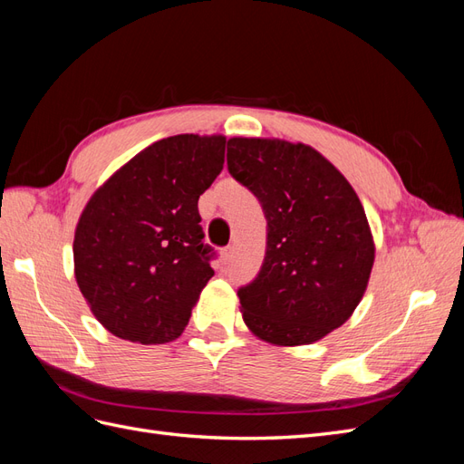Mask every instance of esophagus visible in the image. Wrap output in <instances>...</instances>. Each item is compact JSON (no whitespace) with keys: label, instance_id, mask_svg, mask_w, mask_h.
Returning <instances> with one entry per match:
<instances>
[{"label":"esophagus","instance_id":"esophagus-1","mask_svg":"<svg viewBox=\"0 0 464 464\" xmlns=\"http://www.w3.org/2000/svg\"><path fill=\"white\" fill-rule=\"evenodd\" d=\"M230 259H232V247L228 246L220 251V261H222V265H228Z\"/></svg>","mask_w":464,"mask_h":464}]
</instances>
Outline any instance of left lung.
Listing matches in <instances>:
<instances>
[{
    "mask_svg": "<svg viewBox=\"0 0 464 464\" xmlns=\"http://www.w3.org/2000/svg\"><path fill=\"white\" fill-rule=\"evenodd\" d=\"M227 160L266 218L261 269L237 288L246 325L280 346L323 339L353 315L373 266L375 247L356 191L302 143L234 137Z\"/></svg>",
    "mask_w": 464,
    "mask_h": 464,
    "instance_id": "8db88e82",
    "label": "left lung"
}]
</instances>
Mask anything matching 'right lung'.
Listing matches in <instances>:
<instances>
[{
    "instance_id": "right-lung-1",
    "label": "right lung",
    "mask_w": 464,
    "mask_h": 464,
    "mask_svg": "<svg viewBox=\"0 0 464 464\" xmlns=\"http://www.w3.org/2000/svg\"><path fill=\"white\" fill-rule=\"evenodd\" d=\"M220 135H174L133 157L79 218L75 278L91 312L120 339L162 344L184 333L215 275L199 195L224 164Z\"/></svg>"
}]
</instances>
